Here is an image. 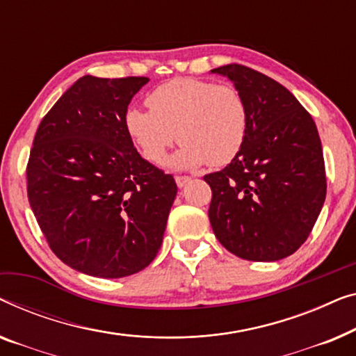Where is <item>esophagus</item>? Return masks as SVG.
<instances>
[{
    "mask_svg": "<svg viewBox=\"0 0 356 356\" xmlns=\"http://www.w3.org/2000/svg\"><path fill=\"white\" fill-rule=\"evenodd\" d=\"M190 180H192V179H190V177H185V176H177V177H176V184H177V187H179V188H184L185 185L190 184Z\"/></svg>",
    "mask_w": 356,
    "mask_h": 356,
    "instance_id": "esophagus-1",
    "label": "esophagus"
}]
</instances>
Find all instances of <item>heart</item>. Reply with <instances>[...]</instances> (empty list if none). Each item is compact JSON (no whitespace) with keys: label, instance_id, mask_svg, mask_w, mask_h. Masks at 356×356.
<instances>
[{"label":"heart","instance_id":"heart-1","mask_svg":"<svg viewBox=\"0 0 356 356\" xmlns=\"http://www.w3.org/2000/svg\"><path fill=\"white\" fill-rule=\"evenodd\" d=\"M149 111L129 108L126 129L145 159L163 164L177 137L182 143L172 168L193 169L229 164L243 148L250 111L232 85L200 79H174L148 95Z\"/></svg>","mask_w":356,"mask_h":356}]
</instances>
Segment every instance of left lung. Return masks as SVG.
I'll list each match as a JSON object with an SVG mask.
<instances>
[{
  "mask_svg": "<svg viewBox=\"0 0 356 356\" xmlns=\"http://www.w3.org/2000/svg\"><path fill=\"white\" fill-rule=\"evenodd\" d=\"M242 93L250 111L243 148L204 176L209 222L219 242L248 261H277L308 238L326 200L323 147L313 118L271 77L227 64L213 69Z\"/></svg>",
  "mask_w": 356,
  "mask_h": 356,
  "instance_id": "1",
  "label": "left lung"
}]
</instances>
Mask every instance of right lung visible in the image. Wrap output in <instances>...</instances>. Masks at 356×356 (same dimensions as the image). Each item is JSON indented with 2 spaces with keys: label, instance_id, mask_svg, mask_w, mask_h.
<instances>
[{
  "label": "right lung",
  "instance_id": "1",
  "mask_svg": "<svg viewBox=\"0 0 356 356\" xmlns=\"http://www.w3.org/2000/svg\"><path fill=\"white\" fill-rule=\"evenodd\" d=\"M148 80L80 77L35 134L30 208L53 253L88 276H130L161 248L176 180L140 156L126 129Z\"/></svg>",
  "mask_w": 356,
  "mask_h": 356
}]
</instances>
